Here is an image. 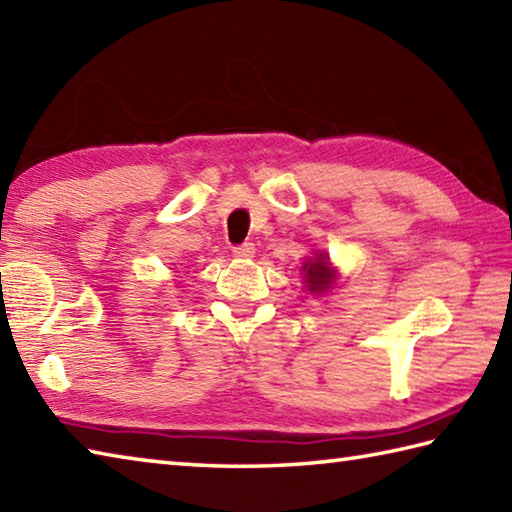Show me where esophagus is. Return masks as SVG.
Listing matches in <instances>:
<instances>
[{
  "label": "esophagus",
  "mask_w": 512,
  "mask_h": 512,
  "mask_svg": "<svg viewBox=\"0 0 512 512\" xmlns=\"http://www.w3.org/2000/svg\"><path fill=\"white\" fill-rule=\"evenodd\" d=\"M231 252H234L236 258H252L254 252H256V247H254V243H243V245H236L234 249H231Z\"/></svg>",
  "instance_id": "1"
}]
</instances>
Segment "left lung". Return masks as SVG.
<instances>
[{
    "label": "left lung",
    "mask_w": 512,
    "mask_h": 512,
    "mask_svg": "<svg viewBox=\"0 0 512 512\" xmlns=\"http://www.w3.org/2000/svg\"><path fill=\"white\" fill-rule=\"evenodd\" d=\"M305 283L310 287V292H325L327 287L332 285V269L327 263V256L321 254L314 260H307L305 263Z\"/></svg>",
    "instance_id": "obj_1"
}]
</instances>
